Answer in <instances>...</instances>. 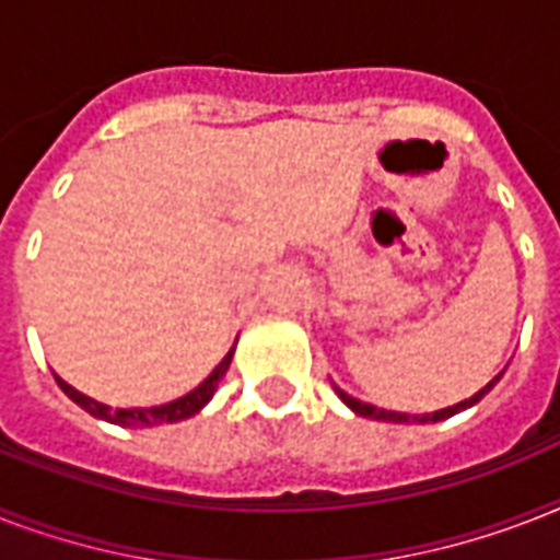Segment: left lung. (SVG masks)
Listing matches in <instances>:
<instances>
[{"label":"left lung","instance_id":"obj_1","mask_svg":"<svg viewBox=\"0 0 560 560\" xmlns=\"http://www.w3.org/2000/svg\"><path fill=\"white\" fill-rule=\"evenodd\" d=\"M500 377H503V372L497 374V377L491 383H486V386H482V389H479L477 395H470V398L459 400V404H453V407H447V409H435V412H424V416H407V412H395V409L372 407V404H363V400H360V398H351L349 392H342L340 386H334V389H337V395H340V400H342V404H346V407H351V409H354V412H358V416H363V418H374V421H392V424H412V421H416V424H427V421H444V418L456 416V412H462V409H468V407H474V404H479V400L486 398L488 392L494 389V383L500 381Z\"/></svg>","mask_w":560,"mask_h":560}]
</instances>
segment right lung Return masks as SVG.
Listing matches in <instances>:
<instances>
[{
  "label": "right lung",
  "instance_id": "obj_1",
  "mask_svg": "<svg viewBox=\"0 0 560 560\" xmlns=\"http://www.w3.org/2000/svg\"><path fill=\"white\" fill-rule=\"evenodd\" d=\"M232 354H235V346L229 349V354L223 360H220L218 366H214V372L206 377V381L197 386V389H191L188 395H183V398L177 400H168V404H160V407H130V409H113L107 407V404H98V400H92L90 395H83V392H78L74 386H69L66 381H60L57 377V386L69 395V398L78 404V407H83L90 416L101 418V421H109V424H118V427H153V424H174V421H183V418H191L197 416L206 404L211 400V395H214V389H218L220 377L226 374L229 363H232Z\"/></svg>",
  "mask_w": 560,
  "mask_h": 560
}]
</instances>
